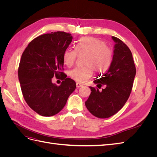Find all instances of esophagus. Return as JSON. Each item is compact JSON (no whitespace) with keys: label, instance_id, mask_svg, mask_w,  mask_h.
<instances>
[{"label":"esophagus","instance_id":"34e87169","mask_svg":"<svg viewBox=\"0 0 157 157\" xmlns=\"http://www.w3.org/2000/svg\"><path fill=\"white\" fill-rule=\"evenodd\" d=\"M76 86H77V88H80V87H82L83 85L82 84L79 83V82H77V83H76Z\"/></svg>","mask_w":157,"mask_h":157}]
</instances>
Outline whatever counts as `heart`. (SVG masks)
I'll return each instance as SVG.
<instances>
[{
	"mask_svg": "<svg viewBox=\"0 0 157 157\" xmlns=\"http://www.w3.org/2000/svg\"><path fill=\"white\" fill-rule=\"evenodd\" d=\"M79 55H86L84 67H76L70 71L71 78L79 82H84L92 77L93 69L98 73L108 70L113 61V50L105 45L103 41L94 37H82L78 40L76 50L68 48L64 52L63 59L65 64L71 67Z\"/></svg>",
	"mask_w": 157,
	"mask_h": 157,
	"instance_id": "heart-1",
	"label": "heart"
}]
</instances>
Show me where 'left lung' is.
Returning a JSON list of instances; mask_svg holds the SVG:
<instances>
[{
  "mask_svg": "<svg viewBox=\"0 0 157 157\" xmlns=\"http://www.w3.org/2000/svg\"><path fill=\"white\" fill-rule=\"evenodd\" d=\"M112 39L115 44L111 66L102 77L94 80L99 88L102 86L105 88L99 91L90 86L91 94L85 102L90 113L99 118L114 115L124 105L130 95L136 73L129 48L118 38L112 36Z\"/></svg>",
  "mask_w": 157,
  "mask_h": 157,
  "instance_id": "obj_1",
  "label": "left lung"
}]
</instances>
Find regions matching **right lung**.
I'll list each match as a JSON object with an SVG mask.
<instances>
[{"label": "right lung", "mask_w": 157, "mask_h": 157, "mask_svg": "<svg viewBox=\"0 0 157 157\" xmlns=\"http://www.w3.org/2000/svg\"><path fill=\"white\" fill-rule=\"evenodd\" d=\"M72 39L70 33L52 32L35 38L23 52L18 68L21 92L27 105L41 116L58 114L76 88L74 80L61 72ZM54 76L63 80L59 86L52 83Z\"/></svg>", "instance_id": "1"}]
</instances>
